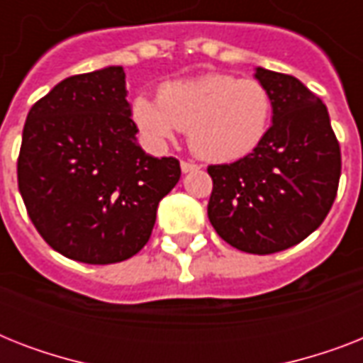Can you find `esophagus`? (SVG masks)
Returning a JSON list of instances; mask_svg holds the SVG:
<instances>
[{
  "mask_svg": "<svg viewBox=\"0 0 363 363\" xmlns=\"http://www.w3.org/2000/svg\"><path fill=\"white\" fill-rule=\"evenodd\" d=\"M199 165L192 164V162H181V171L182 173H190V171H198Z\"/></svg>",
  "mask_w": 363,
  "mask_h": 363,
  "instance_id": "obj_1",
  "label": "esophagus"
}]
</instances>
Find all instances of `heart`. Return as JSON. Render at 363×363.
<instances>
[{"label": "heart", "instance_id": "b5f03b06", "mask_svg": "<svg viewBox=\"0 0 363 363\" xmlns=\"http://www.w3.org/2000/svg\"><path fill=\"white\" fill-rule=\"evenodd\" d=\"M131 118L152 147H164L177 131L186 130L188 145L199 158L232 162L262 145L273 121V98L256 79L205 73L167 82L158 98L137 94Z\"/></svg>", "mask_w": 363, "mask_h": 363}]
</instances>
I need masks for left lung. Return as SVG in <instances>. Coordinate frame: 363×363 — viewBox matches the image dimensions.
<instances>
[{
	"label": "left lung",
	"instance_id": "1",
	"mask_svg": "<svg viewBox=\"0 0 363 363\" xmlns=\"http://www.w3.org/2000/svg\"><path fill=\"white\" fill-rule=\"evenodd\" d=\"M254 77L273 98V122L254 152L209 165L207 215L232 247L273 254L324 222L337 194L341 150L326 105L303 82L265 67H256Z\"/></svg>",
	"mask_w": 363,
	"mask_h": 363
}]
</instances>
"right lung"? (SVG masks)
I'll return each instance as SVG.
<instances>
[{"mask_svg": "<svg viewBox=\"0 0 363 363\" xmlns=\"http://www.w3.org/2000/svg\"><path fill=\"white\" fill-rule=\"evenodd\" d=\"M122 65L67 77L28 113L18 188L41 238L65 258L116 264L147 245L175 158L139 147Z\"/></svg>", "mask_w": 363, "mask_h": 363, "instance_id": "obj_1", "label": "right lung"}]
</instances>
